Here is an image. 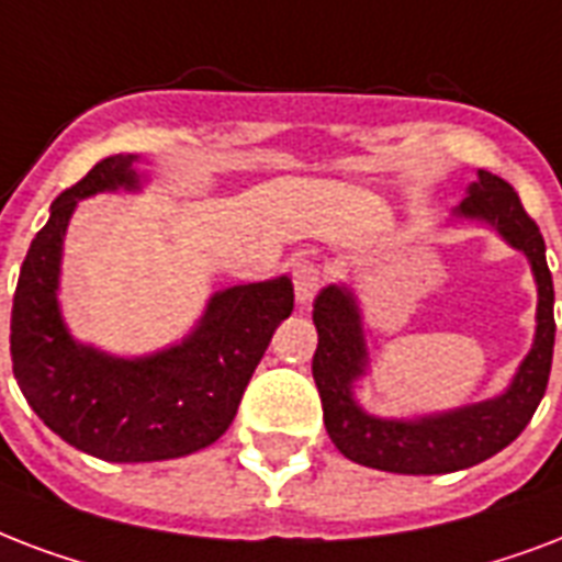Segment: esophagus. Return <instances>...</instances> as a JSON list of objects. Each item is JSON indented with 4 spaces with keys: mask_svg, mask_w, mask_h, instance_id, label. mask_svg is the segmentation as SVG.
<instances>
[{
    "mask_svg": "<svg viewBox=\"0 0 562 562\" xmlns=\"http://www.w3.org/2000/svg\"><path fill=\"white\" fill-rule=\"evenodd\" d=\"M293 286H295V302L311 304L313 295L319 293L322 286V269L311 260H299L293 267Z\"/></svg>",
    "mask_w": 562,
    "mask_h": 562,
    "instance_id": "obj_1",
    "label": "esophagus"
}]
</instances>
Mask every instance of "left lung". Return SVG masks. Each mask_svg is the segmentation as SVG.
<instances>
[{
	"label": "left lung",
	"mask_w": 562,
	"mask_h": 562,
	"mask_svg": "<svg viewBox=\"0 0 562 562\" xmlns=\"http://www.w3.org/2000/svg\"><path fill=\"white\" fill-rule=\"evenodd\" d=\"M458 213L490 222L504 240L528 255L539 286L533 349L521 360L507 393L493 402L416 422L375 419L351 398V384L367 367L358 304L349 290L325 286L313 302V325L319 334V346L313 355V381L319 386L328 437L360 467L398 475H446L484 463L519 437L546 395L557 325L554 281L548 272L546 240L539 234V225L521 207L516 190L486 169L477 172V181L469 187Z\"/></svg>",
	"instance_id": "left-lung-1"
}]
</instances>
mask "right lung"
Wrapping results in <instances>:
<instances>
[{"mask_svg":"<svg viewBox=\"0 0 562 562\" xmlns=\"http://www.w3.org/2000/svg\"><path fill=\"white\" fill-rule=\"evenodd\" d=\"M134 158L99 160L52 202L32 240L11 311V360L25 402L69 446L111 463L193 454L228 430L278 322L293 313L286 278L228 286L181 346L120 360L81 346L58 311L60 246L78 199L137 187Z\"/></svg>","mask_w":562,"mask_h":562,"instance_id":"add662e5","label":"right lung"}]
</instances>
